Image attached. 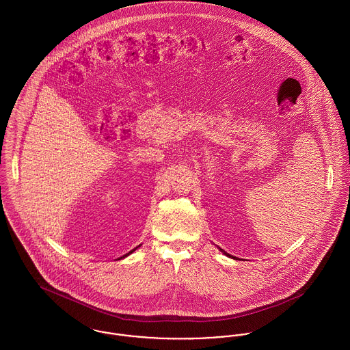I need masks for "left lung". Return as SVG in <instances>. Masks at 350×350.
Here are the masks:
<instances>
[{
	"label": "left lung",
	"mask_w": 350,
	"mask_h": 350,
	"mask_svg": "<svg viewBox=\"0 0 350 350\" xmlns=\"http://www.w3.org/2000/svg\"><path fill=\"white\" fill-rule=\"evenodd\" d=\"M222 252H224V250H222ZM224 253H225V254H226V256H230V254H228V253H226V252H224Z\"/></svg>",
	"instance_id": "8db88e82"
}]
</instances>
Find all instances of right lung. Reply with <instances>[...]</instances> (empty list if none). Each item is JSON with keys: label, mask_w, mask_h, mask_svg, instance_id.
Returning <instances> with one entry per match:
<instances>
[{"label": "right lung", "mask_w": 350, "mask_h": 350, "mask_svg": "<svg viewBox=\"0 0 350 350\" xmlns=\"http://www.w3.org/2000/svg\"><path fill=\"white\" fill-rule=\"evenodd\" d=\"M133 250H131V252H129V253H132V252H133ZM129 253H128V254H129ZM128 254H125V256H128Z\"/></svg>", "instance_id": "obj_1"}]
</instances>
